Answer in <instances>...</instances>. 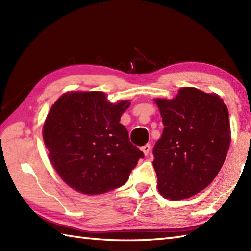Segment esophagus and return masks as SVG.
<instances>
[{"mask_svg": "<svg viewBox=\"0 0 251 251\" xmlns=\"http://www.w3.org/2000/svg\"><path fill=\"white\" fill-rule=\"evenodd\" d=\"M150 149H151V145H149V143H147V145H145L141 148V150H142L143 153H145L146 156L148 155L149 152H150Z\"/></svg>", "mask_w": 251, "mask_h": 251, "instance_id": "34e87169", "label": "esophagus"}]
</instances>
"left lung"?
Returning <instances> with one entry per match:
<instances>
[{
	"label": "left lung",
	"instance_id": "1",
	"mask_svg": "<svg viewBox=\"0 0 251 251\" xmlns=\"http://www.w3.org/2000/svg\"><path fill=\"white\" fill-rule=\"evenodd\" d=\"M155 102L165 126L153 148L158 191L172 201L188 199L207 188L226 161L231 142L227 108L218 95L194 87Z\"/></svg>",
	"mask_w": 251,
	"mask_h": 251
}]
</instances>
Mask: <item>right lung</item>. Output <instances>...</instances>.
Here are the masks:
<instances>
[{
  "label": "right lung",
  "mask_w": 251,
  "mask_h": 251,
  "mask_svg": "<svg viewBox=\"0 0 251 251\" xmlns=\"http://www.w3.org/2000/svg\"><path fill=\"white\" fill-rule=\"evenodd\" d=\"M129 105L110 103L101 92H71L51 106L43 139L50 163L68 185L94 195L126 183L145 156L120 123Z\"/></svg>",
  "instance_id": "obj_1"
}]
</instances>
